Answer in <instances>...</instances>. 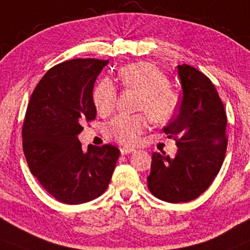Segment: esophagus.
I'll return each instance as SVG.
<instances>
[{
    "label": "esophagus",
    "instance_id": "esophagus-1",
    "mask_svg": "<svg viewBox=\"0 0 250 250\" xmlns=\"http://www.w3.org/2000/svg\"><path fill=\"white\" fill-rule=\"evenodd\" d=\"M121 154H128V153H132L135 152V148H131V147H121Z\"/></svg>",
    "mask_w": 250,
    "mask_h": 250
}]
</instances>
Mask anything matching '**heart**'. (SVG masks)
Instances as JSON below:
<instances>
[{
  "instance_id": "heart-1",
  "label": "heart",
  "mask_w": 250,
  "mask_h": 250,
  "mask_svg": "<svg viewBox=\"0 0 250 250\" xmlns=\"http://www.w3.org/2000/svg\"><path fill=\"white\" fill-rule=\"evenodd\" d=\"M123 86L141 93L138 109L145 110L151 120L165 122L174 115L179 105V94L168 86V80L156 65L146 62L132 63L119 71ZM118 92L109 81H103L93 91V104L100 114H108L115 108ZM144 115H118L107 125V134L123 144H135L145 128Z\"/></svg>"
}]
</instances>
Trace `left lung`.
Listing matches in <instances>:
<instances>
[{
  "label": "left lung",
  "instance_id": "1",
  "mask_svg": "<svg viewBox=\"0 0 250 250\" xmlns=\"http://www.w3.org/2000/svg\"><path fill=\"white\" fill-rule=\"evenodd\" d=\"M182 87L179 113L163 128L178 145L175 157L154 152L147 187L169 203L189 202L207 190L226 153V113L209 78L188 64L178 65Z\"/></svg>",
  "mask_w": 250,
  "mask_h": 250
}]
</instances>
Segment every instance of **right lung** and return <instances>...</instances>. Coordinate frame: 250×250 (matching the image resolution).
<instances>
[{"instance_id": "add662e5", "label": "right lung", "mask_w": 250, "mask_h": 250, "mask_svg": "<svg viewBox=\"0 0 250 250\" xmlns=\"http://www.w3.org/2000/svg\"><path fill=\"white\" fill-rule=\"evenodd\" d=\"M108 61L76 59L46 72L34 88L23 125V150L32 174L55 200L81 204L108 187L120 150L78 140L82 123L96 118L93 87Z\"/></svg>"}]
</instances>
